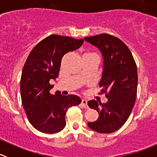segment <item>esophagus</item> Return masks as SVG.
<instances>
[{
	"mask_svg": "<svg viewBox=\"0 0 157 157\" xmlns=\"http://www.w3.org/2000/svg\"><path fill=\"white\" fill-rule=\"evenodd\" d=\"M82 105L83 106V108L85 109H88V105H87V100L86 99H82V102H81Z\"/></svg>",
	"mask_w": 157,
	"mask_h": 157,
	"instance_id": "34e87169",
	"label": "esophagus"
}]
</instances>
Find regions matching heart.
<instances>
[{
    "label": "heart",
    "mask_w": 157,
    "mask_h": 157,
    "mask_svg": "<svg viewBox=\"0 0 157 157\" xmlns=\"http://www.w3.org/2000/svg\"><path fill=\"white\" fill-rule=\"evenodd\" d=\"M93 55H96L95 54L92 53V52H85L84 54H83V58H84V57H89V56H93Z\"/></svg>",
    "instance_id": "heart-1"
}]
</instances>
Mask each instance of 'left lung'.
<instances>
[{"instance_id":"obj_1","label":"left lung","mask_w":157,"mask_h":157,"mask_svg":"<svg viewBox=\"0 0 157 157\" xmlns=\"http://www.w3.org/2000/svg\"><path fill=\"white\" fill-rule=\"evenodd\" d=\"M97 47L103 58V70L99 82L102 93H106V103L96 100L87 102L96 109L99 118L88 122L89 128L96 132L109 134L126 122L135 103L137 89V65L127 45L118 38L103 33L84 38Z\"/></svg>"}]
</instances>
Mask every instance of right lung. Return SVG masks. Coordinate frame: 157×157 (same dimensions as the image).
Returning <instances> with one entry per match:
<instances>
[{"label": "right lung", "mask_w": 157, "mask_h": 157, "mask_svg": "<svg viewBox=\"0 0 157 157\" xmlns=\"http://www.w3.org/2000/svg\"><path fill=\"white\" fill-rule=\"evenodd\" d=\"M83 42V39L51 35L33 48L26 59L20 80L22 104L29 122L41 132L54 134L64 129L67 110L81 102L75 95L51 94L53 85L49 82L58 77L62 57Z\"/></svg>", "instance_id": "obj_1"}]
</instances>
